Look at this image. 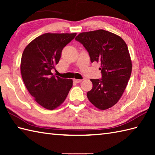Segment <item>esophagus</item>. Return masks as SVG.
I'll use <instances>...</instances> for the list:
<instances>
[{"mask_svg":"<svg viewBox=\"0 0 155 155\" xmlns=\"http://www.w3.org/2000/svg\"><path fill=\"white\" fill-rule=\"evenodd\" d=\"M73 81L76 83H79L82 81V80L81 79H76V78H73Z\"/></svg>","mask_w":155,"mask_h":155,"instance_id":"34e87169","label":"esophagus"}]
</instances>
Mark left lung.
Instances as JSON below:
<instances>
[{
    "mask_svg": "<svg viewBox=\"0 0 155 155\" xmlns=\"http://www.w3.org/2000/svg\"><path fill=\"white\" fill-rule=\"evenodd\" d=\"M75 40L84 46L91 62L101 63V79H91L93 88L87 95L100 110L112 107L119 101L132 72V61L126 42L119 36L107 31L81 32Z\"/></svg>",
    "mask_w": 155,
    "mask_h": 155,
    "instance_id": "left-lung-1",
    "label": "left lung"
}]
</instances>
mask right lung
<instances>
[{"mask_svg":"<svg viewBox=\"0 0 155 155\" xmlns=\"http://www.w3.org/2000/svg\"><path fill=\"white\" fill-rule=\"evenodd\" d=\"M77 33H45L29 43L22 55L21 71L23 82L35 101L53 110L63 103L72 87V80L53 75L62 49Z\"/></svg>","mask_w":155,"mask_h":155,"instance_id":"right-lung-1","label":"right lung"}]
</instances>
